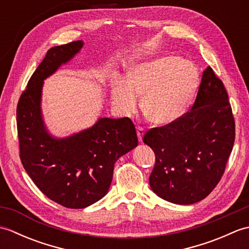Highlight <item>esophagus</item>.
<instances>
[{
	"mask_svg": "<svg viewBox=\"0 0 249 249\" xmlns=\"http://www.w3.org/2000/svg\"><path fill=\"white\" fill-rule=\"evenodd\" d=\"M144 133H145V130H144L143 127H140V126L137 127V136H138L139 141H142V138H143Z\"/></svg>",
	"mask_w": 249,
	"mask_h": 249,
	"instance_id": "1",
	"label": "esophagus"
}]
</instances>
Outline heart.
I'll use <instances>...</instances> for the list:
<instances>
[{
  "mask_svg": "<svg viewBox=\"0 0 249 249\" xmlns=\"http://www.w3.org/2000/svg\"><path fill=\"white\" fill-rule=\"evenodd\" d=\"M198 73L178 56H161L133 67L127 82L112 84V103L122 113H134L142 96V110L152 123H170L186 108L197 87Z\"/></svg>",
  "mask_w": 249,
  "mask_h": 249,
  "instance_id": "heart-1",
  "label": "heart"
}]
</instances>
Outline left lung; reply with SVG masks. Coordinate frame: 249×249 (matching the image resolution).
<instances>
[{
  "label": "left lung",
  "instance_id": "left-lung-1",
  "mask_svg": "<svg viewBox=\"0 0 249 249\" xmlns=\"http://www.w3.org/2000/svg\"><path fill=\"white\" fill-rule=\"evenodd\" d=\"M234 138L228 94L208 67L192 109L143 137L155 153L149 178L152 190L176 204H193L208 197L223 177Z\"/></svg>",
  "mask_w": 249,
  "mask_h": 249
}]
</instances>
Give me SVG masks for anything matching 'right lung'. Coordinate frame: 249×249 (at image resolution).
<instances>
[{
  "label": "right lung",
  "instance_id": "right-lung-1",
  "mask_svg": "<svg viewBox=\"0 0 249 249\" xmlns=\"http://www.w3.org/2000/svg\"><path fill=\"white\" fill-rule=\"evenodd\" d=\"M82 47L83 41L77 40L49 49L17 106L21 162L41 193L68 209L87 208L106 196L115 161L138 145L128 118H102L65 138H55L47 130L40 108L44 80Z\"/></svg>",
  "mask_w": 249,
  "mask_h": 249
}]
</instances>
